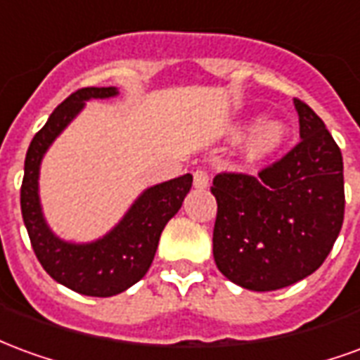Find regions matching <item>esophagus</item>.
<instances>
[{
	"mask_svg": "<svg viewBox=\"0 0 360 360\" xmlns=\"http://www.w3.org/2000/svg\"><path fill=\"white\" fill-rule=\"evenodd\" d=\"M193 177H195L196 188H206L208 185H210V175H208V172H206V169H196Z\"/></svg>",
	"mask_w": 360,
	"mask_h": 360,
	"instance_id": "esophagus-1",
	"label": "esophagus"
}]
</instances>
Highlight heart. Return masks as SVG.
Listing matches in <instances>:
<instances>
[{
	"mask_svg": "<svg viewBox=\"0 0 360 360\" xmlns=\"http://www.w3.org/2000/svg\"><path fill=\"white\" fill-rule=\"evenodd\" d=\"M289 129L279 119H268L250 133L245 144V160L250 164H258L271 158L287 141Z\"/></svg>",
	"mask_w": 360,
	"mask_h": 360,
	"instance_id": "heart-1",
	"label": "heart"
}]
</instances>
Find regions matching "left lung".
<instances>
[{
	"label": "left lung",
	"mask_w": 360,
	"mask_h": 360,
	"mask_svg": "<svg viewBox=\"0 0 360 360\" xmlns=\"http://www.w3.org/2000/svg\"><path fill=\"white\" fill-rule=\"evenodd\" d=\"M301 142L258 175L218 173L214 260L229 281L276 291L316 271L345 212L343 158L324 121L295 98Z\"/></svg>",
	"instance_id": "8db88e82"
}]
</instances>
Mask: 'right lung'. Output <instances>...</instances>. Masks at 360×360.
Segmentation results:
<instances>
[{"mask_svg":"<svg viewBox=\"0 0 360 360\" xmlns=\"http://www.w3.org/2000/svg\"><path fill=\"white\" fill-rule=\"evenodd\" d=\"M117 94L113 86H89L77 90L59 103L28 146L20 185V210L36 258L58 283L89 297L123 293L144 278L154 260L165 224L179 212L193 185V175L187 173L146 188L117 226L98 241L69 243L53 235L44 219L38 196V175L44 154L58 134L79 115L84 102Z\"/></svg>","mask_w":360,"mask_h":360,"instance_id":"right-lung-1","label":"right lung"}]
</instances>
